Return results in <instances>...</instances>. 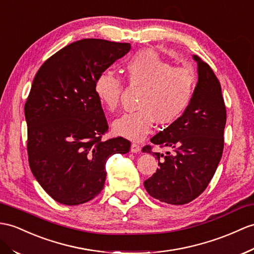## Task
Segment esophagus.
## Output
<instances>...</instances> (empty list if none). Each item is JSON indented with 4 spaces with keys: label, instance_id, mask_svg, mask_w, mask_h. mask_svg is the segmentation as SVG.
I'll return each mask as SVG.
<instances>
[{
    "label": "esophagus",
    "instance_id": "obj_1",
    "mask_svg": "<svg viewBox=\"0 0 254 254\" xmlns=\"http://www.w3.org/2000/svg\"><path fill=\"white\" fill-rule=\"evenodd\" d=\"M140 151H141V147H140L139 144H137V143H132L131 144V146H130V152L131 153H138Z\"/></svg>",
    "mask_w": 254,
    "mask_h": 254
}]
</instances>
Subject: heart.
<instances>
[{
    "label": "heart",
    "mask_w": 254,
    "mask_h": 254,
    "mask_svg": "<svg viewBox=\"0 0 254 254\" xmlns=\"http://www.w3.org/2000/svg\"><path fill=\"white\" fill-rule=\"evenodd\" d=\"M128 82L143 88L138 111L125 113L112 124L116 135L140 141L151 132L154 123L168 126L184 114L193 98L196 76L190 67L174 66L154 51L139 52L126 64ZM123 91L122 79L112 71L98 75L95 94L109 111L119 106Z\"/></svg>",
    "instance_id": "b5f03b06"
}]
</instances>
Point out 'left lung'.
<instances>
[{
  "instance_id": "left-lung-1",
  "label": "left lung",
  "mask_w": 254,
  "mask_h": 254,
  "mask_svg": "<svg viewBox=\"0 0 254 254\" xmlns=\"http://www.w3.org/2000/svg\"><path fill=\"white\" fill-rule=\"evenodd\" d=\"M198 80L189 108L176 123L151 139L154 144L170 148L166 154L152 152L159 168L144 181L153 198L171 205H184L198 197L218 168L224 146L226 110L219 79L198 56Z\"/></svg>"
}]
</instances>
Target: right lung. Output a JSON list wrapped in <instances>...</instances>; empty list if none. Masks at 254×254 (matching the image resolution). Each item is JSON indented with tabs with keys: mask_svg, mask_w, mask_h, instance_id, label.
I'll list each match as a JSON object with an SVG mask.
<instances>
[{
	"mask_svg": "<svg viewBox=\"0 0 254 254\" xmlns=\"http://www.w3.org/2000/svg\"><path fill=\"white\" fill-rule=\"evenodd\" d=\"M130 48L129 43L79 40L35 74L24 104L29 165L56 201L75 206L95 198L103 190L109 157L129 152L126 139L101 140L109 127L95 83Z\"/></svg>",
	"mask_w": 254,
	"mask_h": 254,
	"instance_id": "1",
	"label": "right lung"
}]
</instances>
